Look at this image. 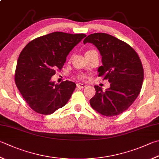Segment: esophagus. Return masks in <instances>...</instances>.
Masks as SVG:
<instances>
[{"mask_svg":"<svg viewBox=\"0 0 159 159\" xmlns=\"http://www.w3.org/2000/svg\"><path fill=\"white\" fill-rule=\"evenodd\" d=\"M77 88L83 89V88H85V87H86V85L84 84L78 83V84H77Z\"/></svg>","mask_w":159,"mask_h":159,"instance_id":"1","label":"esophagus"}]
</instances>
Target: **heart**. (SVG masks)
Wrapping results in <instances>:
<instances>
[{
  "instance_id": "heart-1",
  "label": "heart",
  "mask_w": 159,
  "mask_h": 159,
  "mask_svg": "<svg viewBox=\"0 0 159 159\" xmlns=\"http://www.w3.org/2000/svg\"><path fill=\"white\" fill-rule=\"evenodd\" d=\"M78 77H79V78L82 79V78H84V77H85V75H83V74H81L78 76Z\"/></svg>"
}]
</instances>
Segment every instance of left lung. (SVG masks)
I'll list each match as a JSON object with an SVG mask.
<instances>
[{"label":"left lung","instance_id":"left-lung-1","mask_svg":"<svg viewBox=\"0 0 159 159\" xmlns=\"http://www.w3.org/2000/svg\"><path fill=\"white\" fill-rule=\"evenodd\" d=\"M97 48L102 66L98 68L99 76L110 83L102 91L95 85L96 93L90 100L91 106L101 114L117 116L129 107L139 95L144 78L141 61L136 52L124 41L106 33H94L84 40Z\"/></svg>","mask_w":159,"mask_h":159}]
</instances>
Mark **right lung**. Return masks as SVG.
Here are the masks:
<instances>
[{
	"mask_svg": "<svg viewBox=\"0 0 159 159\" xmlns=\"http://www.w3.org/2000/svg\"><path fill=\"white\" fill-rule=\"evenodd\" d=\"M84 34L55 32L38 37L20 53L15 72V83L24 100L38 113L51 114L64 107L76 87L66 80L52 82L57 69L61 70L66 57Z\"/></svg>",
	"mask_w": 159,
	"mask_h": 159,
	"instance_id": "obj_1",
	"label": "right lung"
}]
</instances>
